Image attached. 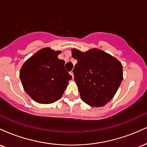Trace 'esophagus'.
<instances>
[{
    "mask_svg": "<svg viewBox=\"0 0 147 147\" xmlns=\"http://www.w3.org/2000/svg\"><path fill=\"white\" fill-rule=\"evenodd\" d=\"M70 75H71V76L72 77V79H73V78H74V74H73V72L71 71V72H70Z\"/></svg>",
    "mask_w": 147,
    "mask_h": 147,
    "instance_id": "34e87169",
    "label": "esophagus"
}]
</instances>
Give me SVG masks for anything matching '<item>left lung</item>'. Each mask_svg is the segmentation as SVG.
<instances>
[{
	"label": "left lung",
	"instance_id": "obj_1",
	"mask_svg": "<svg viewBox=\"0 0 147 147\" xmlns=\"http://www.w3.org/2000/svg\"><path fill=\"white\" fill-rule=\"evenodd\" d=\"M72 55L77 59L73 73L82 101L92 107L104 106L114 97L122 82V63L97 48L86 52L72 49Z\"/></svg>",
	"mask_w": 147,
	"mask_h": 147
}]
</instances>
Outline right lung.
I'll list each match as a JSON object with an SVG mask.
<instances>
[{
    "instance_id": "obj_1",
    "label": "right lung",
    "mask_w": 147,
    "mask_h": 147,
    "mask_svg": "<svg viewBox=\"0 0 147 147\" xmlns=\"http://www.w3.org/2000/svg\"><path fill=\"white\" fill-rule=\"evenodd\" d=\"M61 51L49 48L38 50L25 62L20 70V79L25 92L35 102L51 104L59 99L72 76L66 71Z\"/></svg>"
}]
</instances>
